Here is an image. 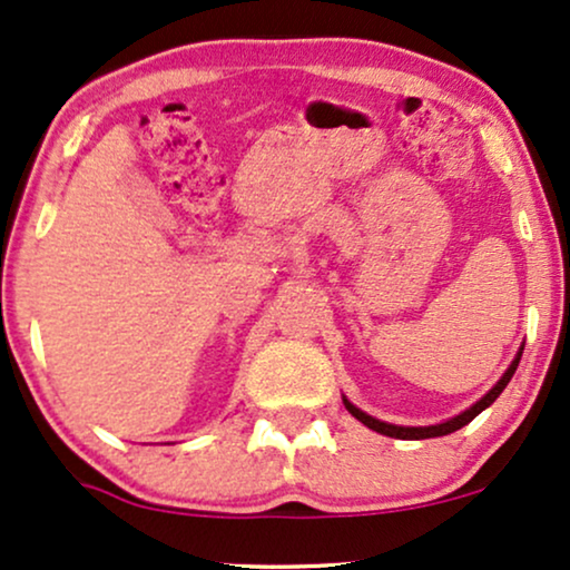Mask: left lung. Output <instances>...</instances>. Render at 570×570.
Returning <instances> with one entry per match:
<instances>
[{
	"instance_id": "obj_1",
	"label": "left lung",
	"mask_w": 570,
	"mask_h": 570,
	"mask_svg": "<svg viewBox=\"0 0 570 570\" xmlns=\"http://www.w3.org/2000/svg\"><path fill=\"white\" fill-rule=\"evenodd\" d=\"M521 354L523 351H518V356L515 360H512V364L508 367V372H504L502 375V381L494 385V389H491L487 396L481 399V402H475L473 406H470V410H465L462 414H456V417H452V420H446V423H439V425H428V428H404V425H391V423H383V420H375V417H370L367 412H362V410H356L354 404L348 402V399H343V404H346V410L354 414L356 420H360V423H364L367 428H372V431H377V433H383V435H391V439H404V441H417V439H435V435H449V433H454V431H460L462 425H468L470 420L473 417H479V414L487 410L489 404H494L497 402V396H500V393L504 391V385L510 383V377L515 375V370H518V362H521Z\"/></svg>"
}]
</instances>
